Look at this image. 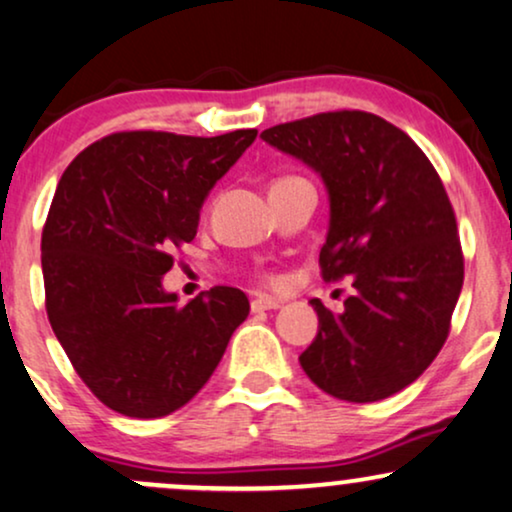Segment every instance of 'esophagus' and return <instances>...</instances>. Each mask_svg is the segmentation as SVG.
<instances>
[{"mask_svg":"<svg viewBox=\"0 0 512 512\" xmlns=\"http://www.w3.org/2000/svg\"><path fill=\"white\" fill-rule=\"evenodd\" d=\"M282 301L275 299V296H256L254 301H251V311L254 313H261V311H275V308H280Z\"/></svg>","mask_w":512,"mask_h":512,"instance_id":"obj_1","label":"esophagus"}]
</instances>
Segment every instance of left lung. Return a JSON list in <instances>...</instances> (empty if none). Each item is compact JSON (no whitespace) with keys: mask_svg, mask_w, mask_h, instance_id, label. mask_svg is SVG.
<instances>
[{"mask_svg":"<svg viewBox=\"0 0 512 512\" xmlns=\"http://www.w3.org/2000/svg\"><path fill=\"white\" fill-rule=\"evenodd\" d=\"M261 140L323 180V277H351L342 313L313 299L318 334L299 363L334 399L382 401L427 370L463 287L456 216L437 170L406 132L365 111L282 123Z\"/></svg>","mask_w":512,"mask_h":512,"instance_id":"left-lung-1","label":"left lung"}]
</instances>
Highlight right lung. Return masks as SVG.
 <instances>
[{"label":"right lung","instance_id":"obj_1","mask_svg":"<svg viewBox=\"0 0 512 512\" xmlns=\"http://www.w3.org/2000/svg\"><path fill=\"white\" fill-rule=\"evenodd\" d=\"M256 135L113 132L61 175L42 230L47 315L82 382L116 413L149 420L185 406L249 315L235 287L180 306L163 275Z\"/></svg>","mask_w":512,"mask_h":512}]
</instances>
